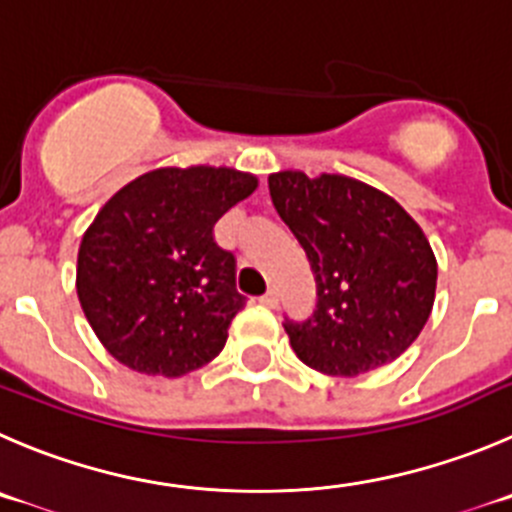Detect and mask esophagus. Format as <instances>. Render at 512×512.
Here are the masks:
<instances>
[{"label":"esophagus","mask_w":512,"mask_h":512,"mask_svg":"<svg viewBox=\"0 0 512 512\" xmlns=\"http://www.w3.org/2000/svg\"><path fill=\"white\" fill-rule=\"evenodd\" d=\"M260 303L267 305V308H278V293H275V290L270 288L265 295H262Z\"/></svg>","instance_id":"34e87169"}]
</instances>
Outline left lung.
Returning a JSON list of instances; mask_svg holds the SVG:
<instances>
[{
  "instance_id": "1",
  "label": "left lung",
  "mask_w": 512,
  "mask_h": 512,
  "mask_svg": "<svg viewBox=\"0 0 512 512\" xmlns=\"http://www.w3.org/2000/svg\"><path fill=\"white\" fill-rule=\"evenodd\" d=\"M270 197L315 275L308 321L285 318L295 356L328 376L391 364L429 321L437 260L399 202L341 174H270Z\"/></svg>"
}]
</instances>
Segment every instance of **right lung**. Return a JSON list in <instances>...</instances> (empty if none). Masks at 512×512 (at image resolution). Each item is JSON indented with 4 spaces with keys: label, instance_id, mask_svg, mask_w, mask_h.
I'll list each match as a JSON object with an SVG mask.
<instances>
[{
    "label": "right lung",
    "instance_id": "obj_1",
    "mask_svg": "<svg viewBox=\"0 0 512 512\" xmlns=\"http://www.w3.org/2000/svg\"><path fill=\"white\" fill-rule=\"evenodd\" d=\"M255 189L257 176L227 166H166L103 204L80 242L75 288L116 361L176 379L219 356L245 295L214 224Z\"/></svg>",
    "mask_w": 512,
    "mask_h": 512
}]
</instances>
